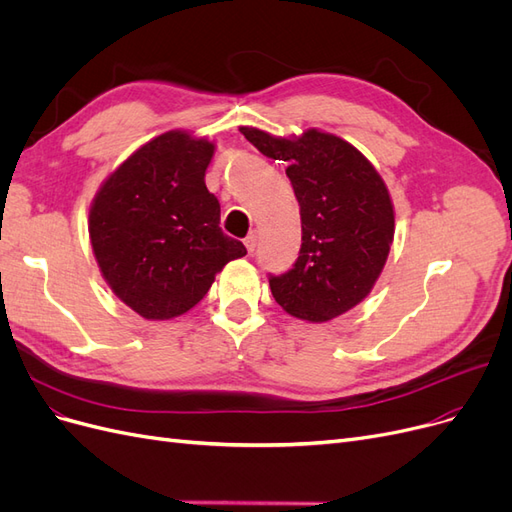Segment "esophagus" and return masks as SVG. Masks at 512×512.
I'll use <instances>...</instances> for the list:
<instances>
[{"mask_svg": "<svg viewBox=\"0 0 512 512\" xmlns=\"http://www.w3.org/2000/svg\"><path fill=\"white\" fill-rule=\"evenodd\" d=\"M244 246H246V251L249 253H255V249H257V234H249L244 238Z\"/></svg>", "mask_w": 512, "mask_h": 512, "instance_id": "1", "label": "esophagus"}]
</instances>
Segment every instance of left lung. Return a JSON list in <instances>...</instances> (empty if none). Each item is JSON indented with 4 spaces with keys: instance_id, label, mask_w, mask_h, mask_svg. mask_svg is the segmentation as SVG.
I'll return each mask as SVG.
<instances>
[{
    "instance_id": "left-lung-1",
    "label": "left lung",
    "mask_w": 512,
    "mask_h": 512,
    "mask_svg": "<svg viewBox=\"0 0 512 512\" xmlns=\"http://www.w3.org/2000/svg\"><path fill=\"white\" fill-rule=\"evenodd\" d=\"M240 132L263 156L289 164L301 208L299 257L293 270L270 278L276 304L308 323L346 314L375 287L394 240V204L382 175L352 143L325 130Z\"/></svg>"
}]
</instances>
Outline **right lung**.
<instances>
[{"label":"right lung","instance_id":"1","mask_svg":"<svg viewBox=\"0 0 512 512\" xmlns=\"http://www.w3.org/2000/svg\"><path fill=\"white\" fill-rule=\"evenodd\" d=\"M215 143L166 130L101 183L88 236L97 266L122 304L145 320L192 310L244 244L221 232L219 200L204 175Z\"/></svg>","mask_w":512,"mask_h":512}]
</instances>
